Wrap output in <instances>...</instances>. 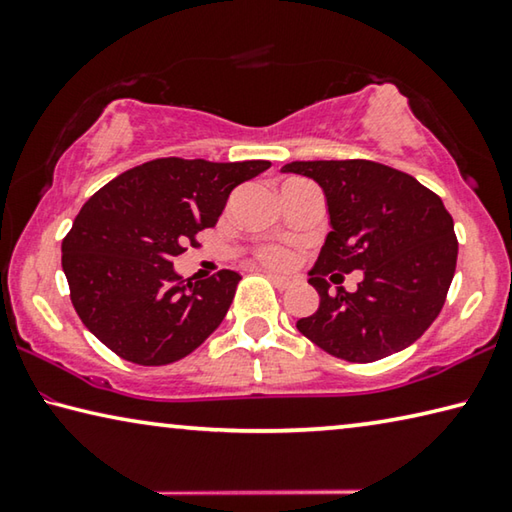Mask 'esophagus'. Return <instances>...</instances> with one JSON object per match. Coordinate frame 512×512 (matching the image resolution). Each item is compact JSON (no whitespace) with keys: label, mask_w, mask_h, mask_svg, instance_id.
<instances>
[{"label":"esophagus","mask_w":512,"mask_h":512,"mask_svg":"<svg viewBox=\"0 0 512 512\" xmlns=\"http://www.w3.org/2000/svg\"><path fill=\"white\" fill-rule=\"evenodd\" d=\"M268 277H271V282L275 284V287L277 289H289L291 287V280H289V277H282V275H275V273H271V271H264Z\"/></svg>","instance_id":"obj_1"}]
</instances>
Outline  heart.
I'll use <instances>...</instances> for the list:
<instances>
[{
    "instance_id": "b5f03b06",
    "label": "heart",
    "mask_w": 512,
    "mask_h": 512,
    "mask_svg": "<svg viewBox=\"0 0 512 512\" xmlns=\"http://www.w3.org/2000/svg\"><path fill=\"white\" fill-rule=\"evenodd\" d=\"M257 259H259V262H264L266 266L287 268L293 262V253H291L289 248H284V246L268 244V246L257 248Z\"/></svg>"
}]
</instances>
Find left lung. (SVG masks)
<instances>
[{
	"label": "left lung",
	"instance_id": "left-lung-1",
	"mask_svg": "<svg viewBox=\"0 0 512 512\" xmlns=\"http://www.w3.org/2000/svg\"><path fill=\"white\" fill-rule=\"evenodd\" d=\"M284 173L323 187L329 232L309 284L314 314L296 327L332 357L370 363L409 348L445 305L456 271L454 219L431 189L409 173L370 160L289 162ZM363 270L358 291H328L324 280Z\"/></svg>",
	"mask_w": 512,
	"mask_h": 512
}]
</instances>
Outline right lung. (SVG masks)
<instances>
[{"instance_id":"add662e5","label":"right lung","mask_w":512,"mask_h":512,"mask_svg":"<svg viewBox=\"0 0 512 512\" xmlns=\"http://www.w3.org/2000/svg\"><path fill=\"white\" fill-rule=\"evenodd\" d=\"M268 160L158 158L121 173L81 207L63 239L69 298L83 325L121 359L167 366L221 325L241 275L183 280L173 257L198 246L237 185Z\"/></svg>"}]
</instances>
